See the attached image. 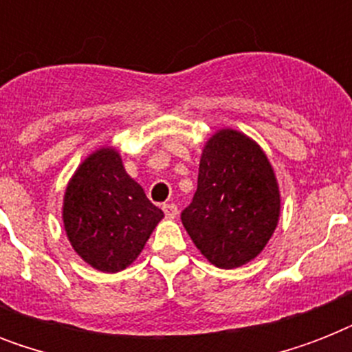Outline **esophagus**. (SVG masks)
<instances>
[{
    "instance_id": "1",
    "label": "esophagus",
    "mask_w": 352,
    "mask_h": 352,
    "mask_svg": "<svg viewBox=\"0 0 352 352\" xmlns=\"http://www.w3.org/2000/svg\"><path fill=\"white\" fill-rule=\"evenodd\" d=\"M162 210H164V215L168 219H175L177 212H179V210H177V204H164Z\"/></svg>"
}]
</instances>
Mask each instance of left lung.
I'll return each instance as SVG.
<instances>
[{"label": "left lung", "mask_w": 352, "mask_h": 352, "mask_svg": "<svg viewBox=\"0 0 352 352\" xmlns=\"http://www.w3.org/2000/svg\"><path fill=\"white\" fill-rule=\"evenodd\" d=\"M281 212V193L267 153L243 131L223 127L206 140L197 192L182 212L193 245L219 268H237L263 252Z\"/></svg>", "instance_id": "obj_1"}]
</instances>
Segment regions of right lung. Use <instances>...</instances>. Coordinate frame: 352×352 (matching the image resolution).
I'll list each match as a JSON object with an SVG mask.
<instances>
[{
  "instance_id": "right-lung-1",
  "label": "right lung",
  "mask_w": 352,
  "mask_h": 352,
  "mask_svg": "<svg viewBox=\"0 0 352 352\" xmlns=\"http://www.w3.org/2000/svg\"><path fill=\"white\" fill-rule=\"evenodd\" d=\"M164 217L127 175L120 151L102 146L69 179L62 221L74 252L89 267L115 274L131 265Z\"/></svg>"
}]
</instances>
